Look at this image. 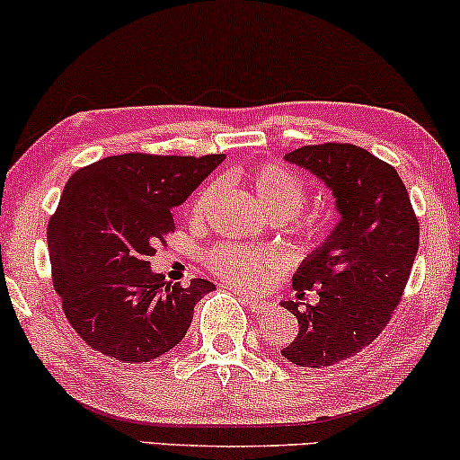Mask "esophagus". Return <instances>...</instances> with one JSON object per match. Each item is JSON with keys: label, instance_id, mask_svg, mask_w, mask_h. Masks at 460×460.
<instances>
[{"label": "esophagus", "instance_id": "1", "mask_svg": "<svg viewBox=\"0 0 460 460\" xmlns=\"http://www.w3.org/2000/svg\"><path fill=\"white\" fill-rule=\"evenodd\" d=\"M237 296H240V300L244 302L246 306L251 308L252 313H265V311H270V308H272V304L265 302V300H259V297H252V296H242L240 291H237Z\"/></svg>", "mask_w": 460, "mask_h": 460}]
</instances>
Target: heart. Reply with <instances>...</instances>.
I'll list each match as a JSON object with an SVG mask.
<instances>
[{
	"mask_svg": "<svg viewBox=\"0 0 460 460\" xmlns=\"http://www.w3.org/2000/svg\"><path fill=\"white\" fill-rule=\"evenodd\" d=\"M251 181L261 206L270 214L296 216L306 203V184L300 175L293 173L283 164H261L252 169ZM218 184H209L199 192L192 206V214H203L214 201ZM279 265V257L272 251L252 244H223L208 254V268L226 283L237 287H254L268 279Z\"/></svg>",
	"mask_w": 460,
	"mask_h": 460,
	"instance_id": "b5f03b06",
	"label": "heart"
}]
</instances>
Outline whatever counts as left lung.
Wrapping results in <instances>:
<instances>
[{
	"label": "left lung",
	"mask_w": 460,
	"mask_h": 460,
	"mask_svg": "<svg viewBox=\"0 0 460 460\" xmlns=\"http://www.w3.org/2000/svg\"><path fill=\"white\" fill-rule=\"evenodd\" d=\"M285 160L308 169L330 188L341 220L293 276L300 296L280 302L297 319V336L283 358L323 368L356 356L385 328L401 302L420 244V225L396 169L351 143L297 147Z\"/></svg>",
	"instance_id": "1"
}]
</instances>
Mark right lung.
<instances>
[{"label": "right lung", "instance_id": "add662e5", "mask_svg": "<svg viewBox=\"0 0 460 460\" xmlns=\"http://www.w3.org/2000/svg\"><path fill=\"white\" fill-rule=\"evenodd\" d=\"M223 160L121 154L70 177L47 242L66 319L92 349L143 364L184 339L195 304L216 287L206 279L171 285L149 270V257L175 231L173 208Z\"/></svg>", "mask_w": 460, "mask_h": 460}]
</instances>
